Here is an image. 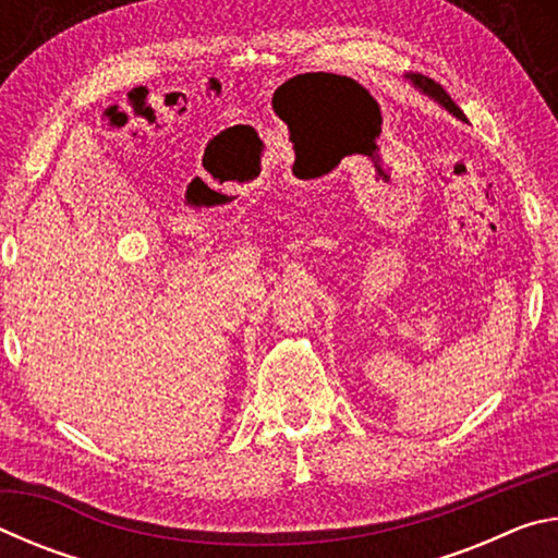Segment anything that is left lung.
I'll return each instance as SVG.
<instances>
[{"label": "left lung", "mask_w": 558, "mask_h": 558, "mask_svg": "<svg viewBox=\"0 0 558 558\" xmlns=\"http://www.w3.org/2000/svg\"><path fill=\"white\" fill-rule=\"evenodd\" d=\"M409 78H411V81L415 83V86H418L423 93H428V96L436 98V100L440 102V106H446V108L452 112V116H456V118H465V116H462V110L456 106V102H452V98L448 96V93L442 90L440 83H436L433 78H428V75H421V73H411Z\"/></svg>", "instance_id": "1"}]
</instances>
